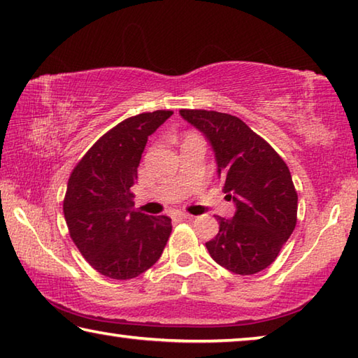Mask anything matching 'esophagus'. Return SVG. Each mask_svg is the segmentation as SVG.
Segmentation results:
<instances>
[{"instance_id": "obj_1", "label": "esophagus", "mask_w": 358, "mask_h": 358, "mask_svg": "<svg viewBox=\"0 0 358 358\" xmlns=\"http://www.w3.org/2000/svg\"><path fill=\"white\" fill-rule=\"evenodd\" d=\"M177 216L180 217V220H192V217H194V216L189 215V213H178Z\"/></svg>"}]
</instances>
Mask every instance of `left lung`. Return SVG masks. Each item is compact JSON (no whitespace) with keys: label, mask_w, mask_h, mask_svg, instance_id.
I'll return each mask as SVG.
<instances>
[{"label":"left lung","mask_w":358,"mask_h":358,"mask_svg":"<svg viewBox=\"0 0 358 358\" xmlns=\"http://www.w3.org/2000/svg\"><path fill=\"white\" fill-rule=\"evenodd\" d=\"M180 115L208 138L232 220L217 216L220 232L205 243L216 264L254 275L280 254L296 224L299 196L282 157L240 118L215 110L181 108Z\"/></svg>","instance_id":"obj_1"}]
</instances>
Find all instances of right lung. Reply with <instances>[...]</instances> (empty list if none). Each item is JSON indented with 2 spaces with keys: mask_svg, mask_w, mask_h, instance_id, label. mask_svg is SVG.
<instances>
[{
  "mask_svg": "<svg viewBox=\"0 0 358 358\" xmlns=\"http://www.w3.org/2000/svg\"><path fill=\"white\" fill-rule=\"evenodd\" d=\"M172 113L155 110L121 121L85 153L69 177L63 211L71 238L87 262L112 280L147 271L171 237V217L134 210L131 187L148 136Z\"/></svg>",
  "mask_w": 358,
  "mask_h": 358,
  "instance_id": "obj_1",
  "label": "right lung"
}]
</instances>
